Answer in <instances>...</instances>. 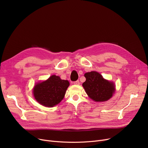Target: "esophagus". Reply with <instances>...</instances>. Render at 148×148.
<instances>
[{"label": "esophagus", "instance_id": "1", "mask_svg": "<svg viewBox=\"0 0 148 148\" xmlns=\"http://www.w3.org/2000/svg\"><path fill=\"white\" fill-rule=\"evenodd\" d=\"M73 84H76V85H79V84H80V82H79V80H77L75 82H74Z\"/></svg>", "mask_w": 148, "mask_h": 148}]
</instances>
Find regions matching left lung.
<instances>
[{
    "label": "left lung",
    "instance_id": "left-lung-1",
    "mask_svg": "<svg viewBox=\"0 0 148 148\" xmlns=\"http://www.w3.org/2000/svg\"><path fill=\"white\" fill-rule=\"evenodd\" d=\"M86 81L83 86L88 96L95 101H106L113 95L115 88L113 83L104 79L103 76L96 71L84 74Z\"/></svg>",
    "mask_w": 148,
    "mask_h": 148
}]
</instances>
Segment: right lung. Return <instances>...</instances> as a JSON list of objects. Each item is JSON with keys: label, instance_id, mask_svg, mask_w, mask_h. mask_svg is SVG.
I'll return each instance as SVG.
<instances>
[{"label": "right lung", "instance_id": "1", "mask_svg": "<svg viewBox=\"0 0 148 148\" xmlns=\"http://www.w3.org/2000/svg\"><path fill=\"white\" fill-rule=\"evenodd\" d=\"M69 83L60 79L59 76L53 75L46 81L38 83L34 89L35 99L45 107H53L63 99Z\"/></svg>", "mask_w": 148, "mask_h": 148}]
</instances>
